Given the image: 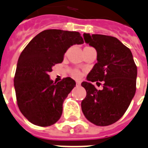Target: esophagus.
<instances>
[{
  "label": "esophagus",
  "mask_w": 148,
  "mask_h": 148,
  "mask_svg": "<svg viewBox=\"0 0 148 148\" xmlns=\"http://www.w3.org/2000/svg\"><path fill=\"white\" fill-rule=\"evenodd\" d=\"M80 84H81V82H80V80H76V84H77V86H80Z\"/></svg>",
  "instance_id": "obj_1"
}]
</instances>
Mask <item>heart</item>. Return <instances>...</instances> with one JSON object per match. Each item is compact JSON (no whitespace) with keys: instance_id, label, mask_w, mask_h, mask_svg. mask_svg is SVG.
I'll return each mask as SVG.
<instances>
[{"instance_id":"heart-1","label":"heart","mask_w":148,"mask_h":148,"mask_svg":"<svg viewBox=\"0 0 148 148\" xmlns=\"http://www.w3.org/2000/svg\"><path fill=\"white\" fill-rule=\"evenodd\" d=\"M71 75L73 76L74 77H79L81 75V73L78 69H76V68H74V69H71L70 71Z\"/></svg>"}]
</instances>
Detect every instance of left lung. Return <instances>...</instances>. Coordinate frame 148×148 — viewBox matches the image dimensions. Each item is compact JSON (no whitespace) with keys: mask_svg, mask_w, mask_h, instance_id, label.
<instances>
[{"mask_svg":"<svg viewBox=\"0 0 148 148\" xmlns=\"http://www.w3.org/2000/svg\"><path fill=\"white\" fill-rule=\"evenodd\" d=\"M86 43L96 49L97 63L81 84L86 96L81 109L86 119L98 126L112 125L120 119L136 91L137 66L132 51L115 37L84 33ZM103 82L97 90L91 82Z\"/></svg>","mask_w":148,"mask_h":148,"instance_id":"1","label":"left lung"}]
</instances>
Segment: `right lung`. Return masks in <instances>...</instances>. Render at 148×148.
<instances>
[{
	"label": "right lung",
	"mask_w": 148,
	"mask_h": 148,
	"mask_svg": "<svg viewBox=\"0 0 148 148\" xmlns=\"http://www.w3.org/2000/svg\"><path fill=\"white\" fill-rule=\"evenodd\" d=\"M78 32L46 29L36 36L18 59L14 87L18 107L36 125L46 127L61 118L63 103L76 83L71 77L54 83L49 73L71 45L83 44Z\"/></svg>",
	"instance_id": "right-lung-1"
}]
</instances>
